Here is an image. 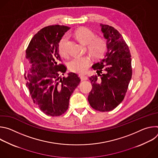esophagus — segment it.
Masks as SVG:
<instances>
[{"label":"esophagus","mask_w":158,"mask_h":158,"mask_svg":"<svg viewBox=\"0 0 158 158\" xmlns=\"http://www.w3.org/2000/svg\"><path fill=\"white\" fill-rule=\"evenodd\" d=\"M81 81H85L87 79V76H79Z\"/></svg>","instance_id":"1"}]
</instances>
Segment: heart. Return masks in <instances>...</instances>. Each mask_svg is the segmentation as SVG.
Masks as SVG:
<instances>
[{
    "mask_svg": "<svg viewBox=\"0 0 158 158\" xmlns=\"http://www.w3.org/2000/svg\"><path fill=\"white\" fill-rule=\"evenodd\" d=\"M76 38L82 44L87 45V48L91 56L96 59L102 58L107 51V43L102 37H96V34L92 31L81 27L74 32ZM67 42L68 37L64 35L60 40L58 45V50L60 55L62 57L67 56ZM91 59L88 56L77 57L73 58L68 63L71 71L79 73L85 74L89 67Z\"/></svg>",
    "mask_w": 158,
    "mask_h": 158,
    "instance_id": "1",
    "label": "heart"
}]
</instances>
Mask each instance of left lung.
<instances>
[{
    "instance_id": "1",
    "label": "left lung",
    "mask_w": 158,
    "mask_h": 158,
    "mask_svg": "<svg viewBox=\"0 0 158 158\" xmlns=\"http://www.w3.org/2000/svg\"><path fill=\"white\" fill-rule=\"evenodd\" d=\"M100 26L107 40V51L104 59L93 65L98 76L89 77L92 90L88 101L95 110L107 112L115 109L126 96L132 74L131 56L116 29L106 24Z\"/></svg>"
}]
</instances>
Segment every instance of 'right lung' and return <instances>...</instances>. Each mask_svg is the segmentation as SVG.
I'll return each mask as SVG.
<instances>
[{"label":"right lung","instance_id":"1","mask_svg":"<svg viewBox=\"0 0 158 158\" xmlns=\"http://www.w3.org/2000/svg\"><path fill=\"white\" fill-rule=\"evenodd\" d=\"M69 29L59 25L45 27L34 35L26 51V57L32 64L29 73L24 74L26 86L34 104L50 116L65 113L70 97L81 81L74 73L67 77L60 76L67 68L60 63L58 45Z\"/></svg>","mask_w":158,"mask_h":158}]
</instances>
